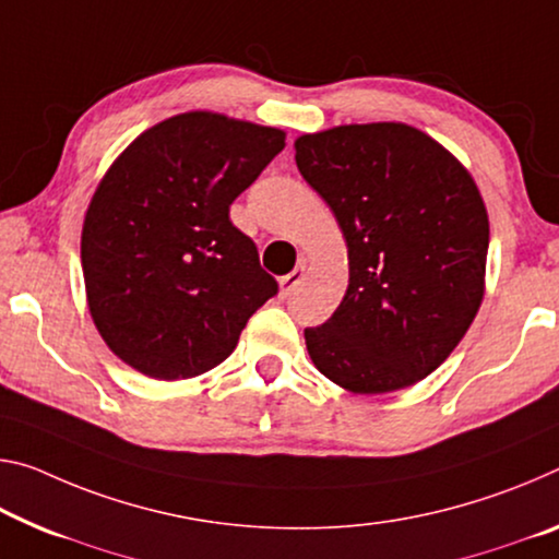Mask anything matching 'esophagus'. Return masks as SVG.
<instances>
[{
  "instance_id": "34e87169",
  "label": "esophagus",
  "mask_w": 559,
  "mask_h": 559,
  "mask_svg": "<svg viewBox=\"0 0 559 559\" xmlns=\"http://www.w3.org/2000/svg\"><path fill=\"white\" fill-rule=\"evenodd\" d=\"M304 278H306V265H298V269L288 273V276L281 278V294L288 298L300 286V283H304Z\"/></svg>"
}]
</instances>
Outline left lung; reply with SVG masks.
Here are the masks:
<instances>
[{
    "label": "left lung",
    "instance_id": "8db88e82",
    "mask_svg": "<svg viewBox=\"0 0 559 559\" xmlns=\"http://www.w3.org/2000/svg\"><path fill=\"white\" fill-rule=\"evenodd\" d=\"M296 164L348 243V290L306 328L313 366L350 393L430 376L471 328L490 226L473 176L407 123H350L296 139Z\"/></svg>",
    "mask_w": 559,
    "mask_h": 559
}]
</instances>
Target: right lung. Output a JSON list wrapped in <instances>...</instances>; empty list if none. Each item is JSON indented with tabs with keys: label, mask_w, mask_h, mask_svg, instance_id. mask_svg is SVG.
I'll use <instances>...</instances> for the list:
<instances>
[{
	"label": "right lung",
	"mask_w": 559,
	"mask_h": 559,
	"mask_svg": "<svg viewBox=\"0 0 559 559\" xmlns=\"http://www.w3.org/2000/svg\"><path fill=\"white\" fill-rule=\"evenodd\" d=\"M283 146L281 129L189 111L144 131L106 171L82 231L86 298L106 345L139 373L216 368L278 294L228 209Z\"/></svg>",
	"instance_id": "add662e5"
}]
</instances>
